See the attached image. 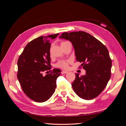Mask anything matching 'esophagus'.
Segmentation results:
<instances>
[{
  "mask_svg": "<svg viewBox=\"0 0 126 126\" xmlns=\"http://www.w3.org/2000/svg\"><path fill=\"white\" fill-rule=\"evenodd\" d=\"M68 73V72L67 71H65V70H63V71H62V72H61V73L62 74H67V73Z\"/></svg>",
  "mask_w": 126,
  "mask_h": 126,
  "instance_id": "34e87169",
  "label": "esophagus"
}]
</instances>
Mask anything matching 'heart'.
Returning <instances> with one entry per match:
<instances>
[{
  "label": "heart",
  "instance_id": "obj_1",
  "mask_svg": "<svg viewBox=\"0 0 126 126\" xmlns=\"http://www.w3.org/2000/svg\"><path fill=\"white\" fill-rule=\"evenodd\" d=\"M67 42H68V41H64V42H61V45ZM69 63H70L69 61H61L57 63L56 66L57 67L62 68V69H68V68H69Z\"/></svg>",
  "mask_w": 126,
  "mask_h": 126
}]
</instances>
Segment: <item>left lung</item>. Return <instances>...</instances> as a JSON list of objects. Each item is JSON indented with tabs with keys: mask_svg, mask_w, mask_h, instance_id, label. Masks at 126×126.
I'll list each match as a JSON object with an SVG mask.
<instances>
[{
	"mask_svg": "<svg viewBox=\"0 0 126 126\" xmlns=\"http://www.w3.org/2000/svg\"><path fill=\"white\" fill-rule=\"evenodd\" d=\"M61 38L72 42L77 61L86 70L85 75L75 74L72 84L75 93L81 99H93L100 94L111 77L112 61L108 49L94 36L84 31L64 32Z\"/></svg>",
	"mask_w": 126,
	"mask_h": 126,
	"instance_id": "1",
	"label": "left lung"
}]
</instances>
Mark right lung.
<instances>
[{"mask_svg": "<svg viewBox=\"0 0 126 126\" xmlns=\"http://www.w3.org/2000/svg\"><path fill=\"white\" fill-rule=\"evenodd\" d=\"M58 35L40 36L31 41L26 46L18 59V80L27 96L36 102L47 101L55 91L57 79L61 70L53 69L45 77L42 73L51 69V43L47 39H54Z\"/></svg>", "mask_w": 126, "mask_h": 126, "instance_id": "right-lung-1", "label": "right lung"}]
</instances>
